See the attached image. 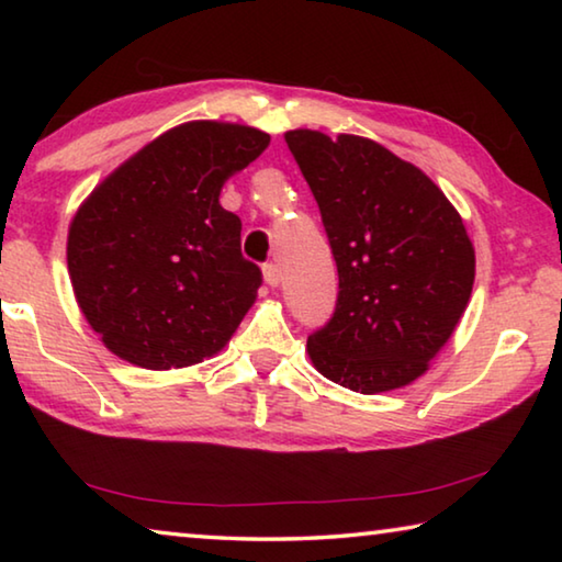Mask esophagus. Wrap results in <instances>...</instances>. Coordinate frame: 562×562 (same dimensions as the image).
Returning <instances> with one entry per match:
<instances>
[{
  "label": "esophagus",
  "instance_id": "esophagus-1",
  "mask_svg": "<svg viewBox=\"0 0 562 562\" xmlns=\"http://www.w3.org/2000/svg\"><path fill=\"white\" fill-rule=\"evenodd\" d=\"M262 274H265V282L270 284V288H278L280 284V268L274 262H265L262 265Z\"/></svg>",
  "mask_w": 562,
  "mask_h": 562
}]
</instances>
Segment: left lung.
Listing matches in <instances>:
<instances>
[{
    "mask_svg": "<svg viewBox=\"0 0 562 562\" xmlns=\"http://www.w3.org/2000/svg\"><path fill=\"white\" fill-rule=\"evenodd\" d=\"M319 205L339 292L307 337L322 374L379 394L422 376L471 297L475 258L461 215L416 166L359 136L284 133Z\"/></svg>",
    "mask_w": 562,
    "mask_h": 562,
    "instance_id": "obj_1",
    "label": "left lung"
}]
</instances>
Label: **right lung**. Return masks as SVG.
<instances>
[{
	"instance_id": "1",
	"label": "right lung",
	"mask_w": 562,
	"mask_h": 562,
	"mask_svg": "<svg viewBox=\"0 0 562 562\" xmlns=\"http://www.w3.org/2000/svg\"><path fill=\"white\" fill-rule=\"evenodd\" d=\"M268 133L193 121L164 133L93 190L69 227L83 317L113 355L144 369L190 367L233 337L262 284L221 188Z\"/></svg>"
}]
</instances>
